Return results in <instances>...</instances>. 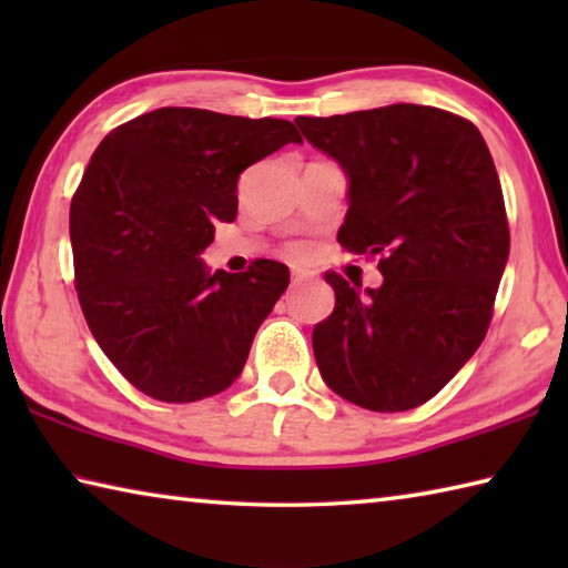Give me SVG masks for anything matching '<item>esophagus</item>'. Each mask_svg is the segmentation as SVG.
<instances>
[{
	"instance_id": "esophagus-1",
	"label": "esophagus",
	"mask_w": 568,
	"mask_h": 568,
	"mask_svg": "<svg viewBox=\"0 0 568 568\" xmlns=\"http://www.w3.org/2000/svg\"><path fill=\"white\" fill-rule=\"evenodd\" d=\"M318 275L311 267H293V283H305V281H313V277Z\"/></svg>"
}]
</instances>
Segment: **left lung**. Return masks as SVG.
Listing matches in <instances>:
<instances>
[{
	"label": "left lung",
	"instance_id": "obj_1",
	"mask_svg": "<svg viewBox=\"0 0 568 568\" xmlns=\"http://www.w3.org/2000/svg\"><path fill=\"white\" fill-rule=\"evenodd\" d=\"M295 124L348 178L338 243L381 255L383 275L361 293L325 273L335 307L313 328L321 376L361 408H416L464 368L491 323L508 261L491 152L476 124L423 104Z\"/></svg>",
	"mask_w": 568,
	"mask_h": 568
}]
</instances>
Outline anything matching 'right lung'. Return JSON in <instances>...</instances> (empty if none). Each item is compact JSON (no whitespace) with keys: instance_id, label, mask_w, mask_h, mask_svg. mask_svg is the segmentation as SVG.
Returning a JSON list of instances; mask_svg holds the SVG:
<instances>
[{"instance_id":"1","label":"right lung","mask_w":568,"mask_h":568,"mask_svg":"<svg viewBox=\"0 0 568 568\" xmlns=\"http://www.w3.org/2000/svg\"><path fill=\"white\" fill-rule=\"evenodd\" d=\"M303 138L293 122L160 108L100 142L70 207L77 295L104 355L134 388L192 403L233 386L287 265L210 273L215 223L237 215V178Z\"/></svg>"}]
</instances>
